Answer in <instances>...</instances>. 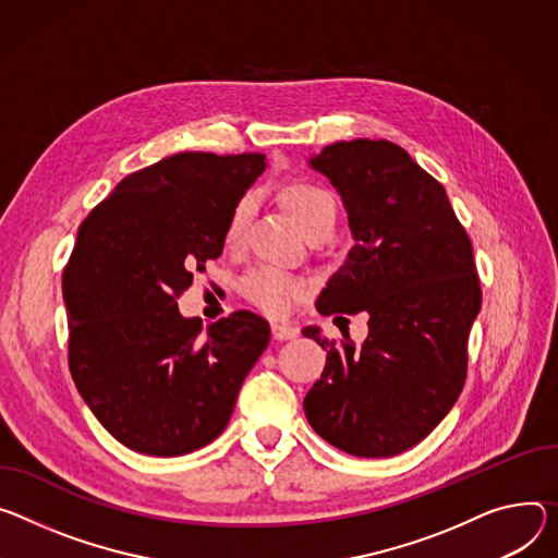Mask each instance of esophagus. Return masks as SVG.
<instances>
[{"instance_id": "34e87169", "label": "esophagus", "mask_w": 558, "mask_h": 558, "mask_svg": "<svg viewBox=\"0 0 558 558\" xmlns=\"http://www.w3.org/2000/svg\"><path fill=\"white\" fill-rule=\"evenodd\" d=\"M271 333L276 340H293L298 336V329L291 325H284V323H274Z\"/></svg>"}]
</instances>
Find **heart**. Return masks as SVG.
I'll return each mask as SVG.
<instances>
[{
  "label": "heart",
  "mask_w": 558,
  "mask_h": 558,
  "mask_svg": "<svg viewBox=\"0 0 558 558\" xmlns=\"http://www.w3.org/2000/svg\"><path fill=\"white\" fill-rule=\"evenodd\" d=\"M284 202L287 209L291 211L293 220L302 229V233L310 235L318 229H333L338 218L336 199L318 184L314 182H293L284 189ZM253 214V197L242 195L233 209L229 211V218L225 222L222 240L225 246L235 248L242 242L246 222ZM238 291L253 307L263 310L269 316H284L295 302L305 295L307 287L300 278L284 274L274 267H258L248 271L240 284Z\"/></svg>",
  "instance_id": "1"
}]
</instances>
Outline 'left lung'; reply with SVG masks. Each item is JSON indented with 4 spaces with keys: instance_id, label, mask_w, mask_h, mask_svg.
<instances>
[{
    "instance_id": "1",
    "label": "left lung",
    "mask_w": 558,
    "mask_h": 558,
    "mask_svg": "<svg viewBox=\"0 0 558 558\" xmlns=\"http://www.w3.org/2000/svg\"><path fill=\"white\" fill-rule=\"evenodd\" d=\"M310 165L340 193L356 240L316 310L365 312L369 333L356 344L302 329L327 351L305 414L333 447L385 459L421 442L463 391L481 312L474 248L442 184L398 144L336 142Z\"/></svg>"
}]
</instances>
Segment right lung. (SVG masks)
<instances>
[{
	"label": "right lung",
	"mask_w": 558,
	"mask_h": 558,
	"mask_svg": "<svg viewBox=\"0 0 558 558\" xmlns=\"http://www.w3.org/2000/svg\"><path fill=\"white\" fill-rule=\"evenodd\" d=\"M265 167L263 154H175L126 175L80 225L62 276L69 367L95 418L133 451L169 459L218 438L269 344V323L251 312L202 333L178 310Z\"/></svg>",
	"instance_id": "right-lung-1"
}]
</instances>
